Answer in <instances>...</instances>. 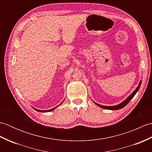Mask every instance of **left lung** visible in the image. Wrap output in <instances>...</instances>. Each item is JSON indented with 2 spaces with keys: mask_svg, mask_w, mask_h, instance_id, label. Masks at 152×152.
Segmentation results:
<instances>
[{
  "mask_svg": "<svg viewBox=\"0 0 152 152\" xmlns=\"http://www.w3.org/2000/svg\"><path fill=\"white\" fill-rule=\"evenodd\" d=\"M141 83H142V81L140 82L139 83V85H138V86L137 88V89L134 90V92L132 93V94L129 96H128V97L127 98V99H125V101L124 102H122L121 103H120L119 104H118V105H115V106H102V105H101V104H97V103L95 102V104L100 106V107L102 108H104V109H107V110H119V109H121L122 108H124V106H125L126 105H127L129 102L131 100L133 99L134 97V96L135 95V94L137 93V91H138V89H139L140 87V85H141Z\"/></svg>",
  "mask_w": 152,
  "mask_h": 152,
  "instance_id": "left-lung-1",
  "label": "left lung"
}]
</instances>
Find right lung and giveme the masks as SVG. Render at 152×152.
<instances>
[{"label":"right lung","instance_id":"add662e5","mask_svg":"<svg viewBox=\"0 0 152 152\" xmlns=\"http://www.w3.org/2000/svg\"><path fill=\"white\" fill-rule=\"evenodd\" d=\"M57 107V106H56V107H55V108H52V109L48 110H37V109H36V108H34V109L38 111V112H50V111H51V110H54L55 108H56Z\"/></svg>","mask_w":152,"mask_h":152}]
</instances>
